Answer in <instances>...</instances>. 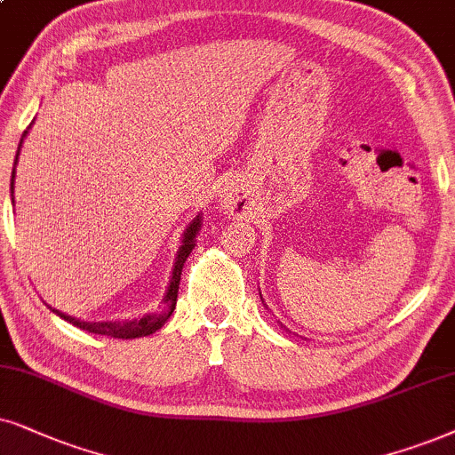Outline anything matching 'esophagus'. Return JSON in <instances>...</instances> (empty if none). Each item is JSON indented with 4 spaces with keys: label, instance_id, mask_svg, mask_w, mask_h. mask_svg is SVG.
<instances>
[{
    "label": "esophagus",
    "instance_id": "34e87169",
    "mask_svg": "<svg viewBox=\"0 0 455 455\" xmlns=\"http://www.w3.org/2000/svg\"><path fill=\"white\" fill-rule=\"evenodd\" d=\"M220 208L227 216H233V218L243 216V212H245L243 195H241L237 188L227 187L220 195Z\"/></svg>",
    "mask_w": 455,
    "mask_h": 455
}]
</instances>
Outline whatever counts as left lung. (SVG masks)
Here are the masks:
<instances>
[{
	"label": "left lung",
	"instance_id": "1",
	"mask_svg": "<svg viewBox=\"0 0 455 455\" xmlns=\"http://www.w3.org/2000/svg\"><path fill=\"white\" fill-rule=\"evenodd\" d=\"M262 302H264V300H262Z\"/></svg>",
	"mask_w": 455,
	"mask_h": 455
}]
</instances>
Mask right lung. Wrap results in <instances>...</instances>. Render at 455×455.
<instances>
[{
	"mask_svg": "<svg viewBox=\"0 0 455 455\" xmlns=\"http://www.w3.org/2000/svg\"><path fill=\"white\" fill-rule=\"evenodd\" d=\"M28 134V128L22 132L20 138V145H19V153L22 147V140ZM19 153H16L14 159V170H12V180H10V193H14V176H16V161H19ZM201 231V216H195L188 227L182 233V243L178 247V254H176V262L174 268H172L170 275V283L168 290H165L164 296V308L159 313H148L145 317L140 319H132V321H82L77 317H71V315L60 313V310L52 308V313H56L59 317H62L68 323H73L79 330H85L90 333H100V336H111V338H122V340H132V338H142V336H151L157 330L164 327L165 321L172 317L176 308V300H178V285H180V275H182V267H185L187 258L191 251L195 250V241H197V235Z\"/></svg>",
	"mask_w": 455,
	"mask_h": 455,
	"instance_id": "1",
	"label": "right lung"
}]
</instances>
